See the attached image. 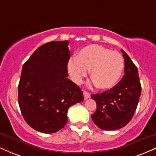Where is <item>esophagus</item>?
I'll use <instances>...</instances> for the list:
<instances>
[{
	"instance_id": "esophagus-1",
	"label": "esophagus",
	"mask_w": 156,
	"mask_h": 156,
	"mask_svg": "<svg viewBox=\"0 0 156 156\" xmlns=\"http://www.w3.org/2000/svg\"><path fill=\"white\" fill-rule=\"evenodd\" d=\"M83 96H84V99L87 100V99H88V98H90L91 94H90V93L87 92V91H83Z\"/></svg>"
}]
</instances>
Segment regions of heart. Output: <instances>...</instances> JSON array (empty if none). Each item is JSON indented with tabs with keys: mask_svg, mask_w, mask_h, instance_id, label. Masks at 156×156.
<instances>
[{
	"mask_svg": "<svg viewBox=\"0 0 156 156\" xmlns=\"http://www.w3.org/2000/svg\"><path fill=\"white\" fill-rule=\"evenodd\" d=\"M124 66L122 57L118 52L98 44H91L82 48L76 58H70L67 68L72 79L77 83L82 81L91 69L92 83L101 89H108L120 80Z\"/></svg>",
	"mask_w": 156,
	"mask_h": 156,
	"instance_id": "b5f03b06",
	"label": "heart"
}]
</instances>
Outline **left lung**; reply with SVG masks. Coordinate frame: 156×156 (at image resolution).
<instances>
[{"instance_id":"1","label":"left lung","mask_w":156,"mask_h":156,"mask_svg":"<svg viewBox=\"0 0 156 156\" xmlns=\"http://www.w3.org/2000/svg\"><path fill=\"white\" fill-rule=\"evenodd\" d=\"M122 53L125 59V75L122 80L112 89L91 96L97 103L92 119L104 130H117L128 124L133 117L141 95L136 66L122 49Z\"/></svg>"}]
</instances>
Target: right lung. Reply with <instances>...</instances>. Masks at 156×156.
<instances>
[{
    "mask_svg": "<svg viewBox=\"0 0 156 156\" xmlns=\"http://www.w3.org/2000/svg\"><path fill=\"white\" fill-rule=\"evenodd\" d=\"M69 42L40 46L23 64L18 85L22 115L32 128L44 133L62 129L68 108L83 101V91L68 79Z\"/></svg>",
    "mask_w": 156,
    "mask_h": 156,
    "instance_id": "right-lung-1",
    "label": "right lung"
}]
</instances>
